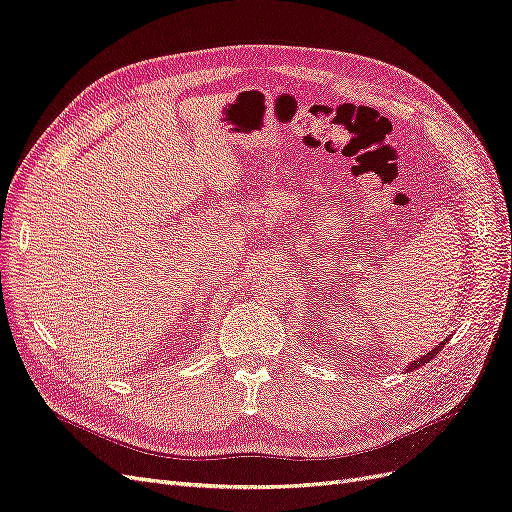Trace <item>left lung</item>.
Returning <instances> with one entry per match:
<instances>
[{
  "label": "left lung",
  "mask_w": 512,
  "mask_h": 512,
  "mask_svg": "<svg viewBox=\"0 0 512 512\" xmlns=\"http://www.w3.org/2000/svg\"><path fill=\"white\" fill-rule=\"evenodd\" d=\"M446 342H448V338H446L444 342H441V344H439V347H435L433 351H428L426 355H422V357H418V359H413V362L409 364V368H407V370H416V368H420V366H424V364H428V362H431V359H433V357H435V355H437V353L441 351V347H444V344H446Z\"/></svg>",
  "instance_id": "obj_1"
}]
</instances>
